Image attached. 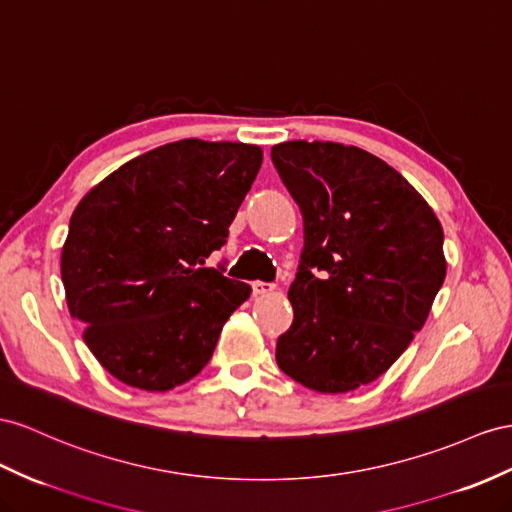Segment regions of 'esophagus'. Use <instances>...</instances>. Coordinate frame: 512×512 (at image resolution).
<instances>
[{
  "label": "esophagus",
  "mask_w": 512,
  "mask_h": 512,
  "mask_svg": "<svg viewBox=\"0 0 512 512\" xmlns=\"http://www.w3.org/2000/svg\"><path fill=\"white\" fill-rule=\"evenodd\" d=\"M274 290H277V285L274 283H264V281H255L253 283V294H272Z\"/></svg>",
  "instance_id": "obj_1"
}]
</instances>
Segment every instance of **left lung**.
<instances>
[{
    "label": "left lung",
    "mask_w": 512,
    "mask_h": 512,
    "mask_svg": "<svg viewBox=\"0 0 512 512\" xmlns=\"http://www.w3.org/2000/svg\"><path fill=\"white\" fill-rule=\"evenodd\" d=\"M272 162L305 220L279 368L320 393L368 385L411 344L443 285L441 222L396 168L359 147L292 140L274 144Z\"/></svg>",
    "instance_id": "1"
}]
</instances>
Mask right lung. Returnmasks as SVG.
Returning <instances> with one entry per match:
<instances>
[{
	"instance_id": "1",
	"label": "right lung",
	"mask_w": 512,
	"mask_h": 512,
	"mask_svg": "<svg viewBox=\"0 0 512 512\" xmlns=\"http://www.w3.org/2000/svg\"><path fill=\"white\" fill-rule=\"evenodd\" d=\"M261 160L257 144L170 142L114 170L75 207L60 259L67 305L121 383L168 391L212 359L251 285L205 259L227 242Z\"/></svg>"
}]
</instances>
